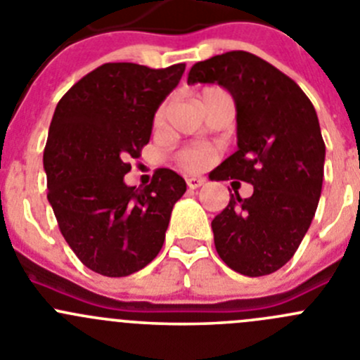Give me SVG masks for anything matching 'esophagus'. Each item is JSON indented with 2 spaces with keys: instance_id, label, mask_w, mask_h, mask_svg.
<instances>
[{
  "instance_id": "1",
  "label": "esophagus",
  "mask_w": 360,
  "mask_h": 360,
  "mask_svg": "<svg viewBox=\"0 0 360 360\" xmlns=\"http://www.w3.org/2000/svg\"><path fill=\"white\" fill-rule=\"evenodd\" d=\"M186 182H187V187H189V189H198V187L203 186L205 180L203 178H198V176H189Z\"/></svg>"
}]
</instances>
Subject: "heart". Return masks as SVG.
<instances>
[{"label": "heart", "instance_id": "heart-1", "mask_svg": "<svg viewBox=\"0 0 360 360\" xmlns=\"http://www.w3.org/2000/svg\"><path fill=\"white\" fill-rule=\"evenodd\" d=\"M217 90L219 88H205V90L201 91V95H207V94H210V91H217ZM162 116H164V105H160L155 112V123H159L160 120H162ZM176 159H178V162L182 164L184 167H187V169L198 171L208 162V152L205 148L193 146V148L180 150L176 155Z\"/></svg>", "mask_w": 360, "mask_h": 360}]
</instances>
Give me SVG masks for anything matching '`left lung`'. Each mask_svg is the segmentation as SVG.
<instances>
[{
  "label": "left lung",
  "mask_w": 360,
  "mask_h": 360,
  "mask_svg": "<svg viewBox=\"0 0 360 360\" xmlns=\"http://www.w3.org/2000/svg\"><path fill=\"white\" fill-rule=\"evenodd\" d=\"M187 83H217L237 105L238 150L214 169L242 180L212 221L217 255L235 272L259 277L290 262L309 229L323 184L325 143L316 111L299 84L245 51L198 61Z\"/></svg>",
  "instance_id": "1"
}]
</instances>
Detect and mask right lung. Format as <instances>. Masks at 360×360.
<instances>
[{"mask_svg": "<svg viewBox=\"0 0 360 360\" xmlns=\"http://www.w3.org/2000/svg\"><path fill=\"white\" fill-rule=\"evenodd\" d=\"M184 70L186 63H104L58 102L44 150L47 200L67 244L94 272L131 276L162 248L186 180L167 167L145 187L125 186L123 176Z\"/></svg>", "mask_w": 360, "mask_h": 360, "instance_id": "add662e5", "label": "right lung"}]
</instances>
